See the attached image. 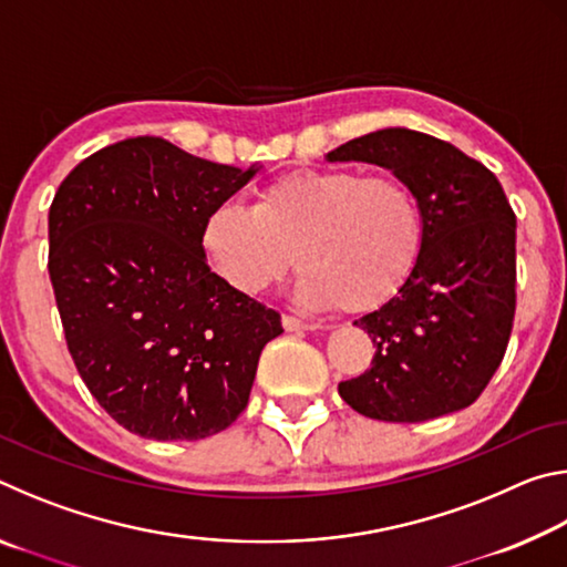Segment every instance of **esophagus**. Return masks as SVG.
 Masks as SVG:
<instances>
[{"mask_svg":"<svg viewBox=\"0 0 567 567\" xmlns=\"http://www.w3.org/2000/svg\"><path fill=\"white\" fill-rule=\"evenodd\" d=\"M282 324L287 332H305V330H318V324L315 322H307V320H300L295 318V315H285L282 318Z\"/></svg>","mask_w":567,"mask_h":567,"instance_id":"obj_1","label":"esophagus"}]
</instances>
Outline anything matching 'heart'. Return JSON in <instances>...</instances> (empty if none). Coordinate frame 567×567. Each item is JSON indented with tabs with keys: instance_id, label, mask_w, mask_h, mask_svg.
<instances>
[{
	"instance_id": "obj_1",
	"label": "heart",
	"mask_w": 567,
	"mask_h": 567,
	"mask_svg": "<svg viewBox=\"0 0 567 567\" xmlns=\"http://www.w3.org/2000/svg\"><path fill=\"white\" fill-rule=\"evenodd\" d=\"M417 192L398 175L352 167L297 169L257 189L252 207L225 203L203 227L217 272L260 295L297 262V297L312 310H378L395 297L422 252Z\"/></svg>"
}]
</instances>
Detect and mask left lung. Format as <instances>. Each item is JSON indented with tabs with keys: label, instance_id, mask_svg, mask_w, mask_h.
<instances>
[{
	"label": "left lung",
	"instance_id": "obj_1",
	"mask_svg": "<svg viewBox=\"0 0 567 567\" xmlns=\"http://www.w3.org/2000/svg\"><path fill=\"white\" fill-rule=\"evenodd\" d=\"M417 192L425 239L405 287L354 320L375 344L372 368L338 385L360 415L422 422L463 410L501 368L515 320V213L483 162L430 134L390 127L332 150Z\"/></svg>",
	"mask_w": 567,
	"mask_h": 567
}]
</instances>
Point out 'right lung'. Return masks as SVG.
<instances>
[{
    "label": "right lung",
    "mask_w": 567,
    "mask_h": 567,
    "mask_svg": "<svg viewBox=\"0 0 567 567\" xmlns=\"http://www.w3.org/2000/svg\"><path fill=\"white\" fill-rule=\"evenodd\" d=\"M132 137L82 159L50 207V280L94 400L147 440H203L247 408L280 312L209 270L203 227L255 177Z\"/></svg>",
    "instance_id": "obj_1"
}]
</instances>
